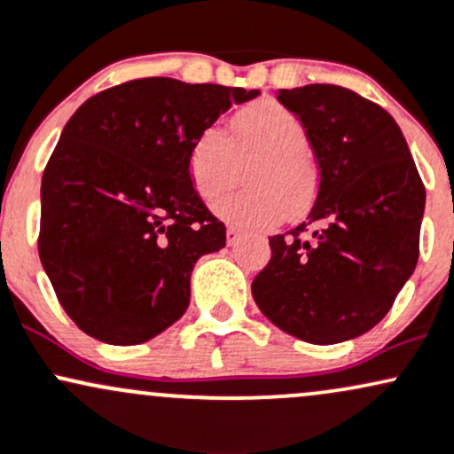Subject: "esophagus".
<instances>
[{
	"label": "esophagus",
	"instance_id": "34e87169",
	"mask_svg": "<svg viewBox=\"0 0 454 454\" xmlns=\"http://www.w3.org/2000/svg\"><path fill=\"white\" fill-rule=\"evenodd\" d=\"M239 238H242V236H239L238 229H233V227L227 229V244H229V247H236V244L239 242Z\"/></svg>",
	"mask_w": 454,
	"mask_h": 454
}]
</instances>
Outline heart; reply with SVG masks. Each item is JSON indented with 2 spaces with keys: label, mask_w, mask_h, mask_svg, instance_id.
Wrapping results in <instances>:
<instances>
[{
  "label": "heart",
  "mask_w": 454,
  "mask_h": 454,
  "mask_svg": "<svg viewBox=\"0 0 454 454\" xmlns=\"http://www.w3.org/2000/svg\"><path fill=\"white\" fill-rule=\"evenodd\" d=\"M303 122L274 99L248 106L233 119V140L221 127L197 133L189 151V176L197 195L215 201L242 178L248 189L215 206L223 221L242 229H271L306 210L317 193V172Z\"/></svg>",
  "instance_id": "heart-1"
}]
</instances>
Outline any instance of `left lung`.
Instances as JSON below:
<instances>
[{"mask_svg":"<svg viewBox=\"0 0 454 454\" xmlns=\"http://www.w3.org/2000/svg\"><path fill=\"white\" fill-rule=\"evenodd\" d=\"M278 101L306 127L321 180L308 221L270 238L253 297L285 333L346 342L385 318L417 268L425 186L374 101L335 84L280 89Z\"/></svg>","mask_w":454,"mask_h":454,"instance_id":"1","label":"left lung"}]
</instances>
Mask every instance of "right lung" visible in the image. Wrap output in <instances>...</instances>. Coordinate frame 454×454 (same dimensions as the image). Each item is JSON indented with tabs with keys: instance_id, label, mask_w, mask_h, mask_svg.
Returning a JSON list of instances; mask_svg holds the SVG:
<instances>
[{
	"instance_id": "1",
	"label": "right lung",
	"mask_w": 454,
	"mask_h": 454,
	"mask_svg": "<svg viewBox=\"0 0 454 454\" xmlns=\"http://www.w3.org/2000/svg\"><path fill=\"white\" fill-rule=\"evenodd\" d=\"M257 95L137 78L93 95L63 127L42 176L37 250L59 303L90 338L142 344L186 312L197 259L227 239L191 183V144Z\"/></svg>"
}]
</instances>
